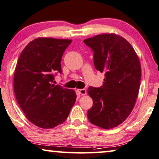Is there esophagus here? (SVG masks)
I'll return each instance as SVG.
<instances>
[{
    "label": "esophagus",
    "mask_w": 159,
    "mask_h": 159,
    "mask_svg": "<svg viewBox=\"0 0 159 159\" xmlns=\"http://www.w3.org/2000/svg\"><path fill=\"white\" fill-rule=\"evenodd\" d=\"M78 91H79V93L80 95H82V96H84V95H86V93H87L86 90L85 89H78Z\"/></svg>",
    "instance_id": "1"
}]
</instances>
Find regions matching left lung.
Segmentation results:
<instances>
[{
  "instance_id": "1",
  "label": "left lung",
  "mask_w": 159,
  "mask_h": 159,
  "mask_svg": "<svg viewBox=\"0 0 159 159\" xmlns=\"http://www.w3.org/2000/svg\"><path fill=\"white\" fill-rule=\"evenodd\" d=\"M84 42L93 51L96 69L105 73L102 86L88 89L93 101L88 118L102 129H113L126 119L136 103L141 78L140 61L129 42L116 34L97 35Z\"/></svg>"
}]
</instances>
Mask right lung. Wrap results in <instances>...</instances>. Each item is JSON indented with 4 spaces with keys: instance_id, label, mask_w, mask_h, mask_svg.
Here are the masks:
<instances>
[{
    "instance_id": "add662e5",
    "label": "right lung",
    "mask_w": 159,
    "mask_h": 159,
    "mask_svg": "<svg viewBox=\"0 0 159 159\" xmlns=\"http://www.w3.org/2000/svg\"><path fill=\"white\" fill-rule=\"evenodd\" d=\"M71 42L38 38L18 57L13 78L16 100L28 120L42 129L63 124L76 100L75 91L53 84V73L62 72V56Z\"/></svg>"
}]
</instances>
